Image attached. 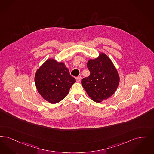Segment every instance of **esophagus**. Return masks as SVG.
Listing matches in <instances>:
<instances>
[{
  "mask_svg": "<svg viewBox=\"0 0 154 154\" xmlns=\"http://www.w3.org/2000/svg\"><path fill=\"white\" fill-rule=\"evenodd\" d=\"M76 80H77V82H80L81 81V76H79V77H77V78H76Z\"/></svg>",
  "mask_w": 154,
  "mask_h": 154,
  "instance_id": "34e87169",
  "label": "esophagus"
}]
</instances>
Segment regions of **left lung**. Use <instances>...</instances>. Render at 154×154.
<instances>
[{
	"label": "left lung",
	"instance_id": "left-lung-1",
	"mask_svg": "<svg viewBox=\"0 0 154 154\" xmlns=\"http://www.w3.org/2000/svg\"><path fill=\"white\" fill-rule=\"evenodd\" d=\"M87 67L91 74L81 80L88 96L96 103L110 97L116 92L120 82L117 69L111 59L104 53L89 60Z\"/></svg>",
	"mask_w": 154,
	"mask_h": 154
}]
</instances>
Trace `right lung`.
<instances>
[{
    "instance_id": "obj_1",
    "label": "right lung",
    "mask_w": 154,
    "mask_h": 154,
    "mask_svg": "<svg viewBox=\"0 0 154 154\" xmlns=\"http://www.w3.org/2000/svg\"><path fill=\"white\" fill-rule=\"evenodd\" d=\"M75 79L70 75L64 63L53 58L47 60L37 69L35 84L40 95L51 104L64 99Z\"/></svg>"
}]
</instances>
